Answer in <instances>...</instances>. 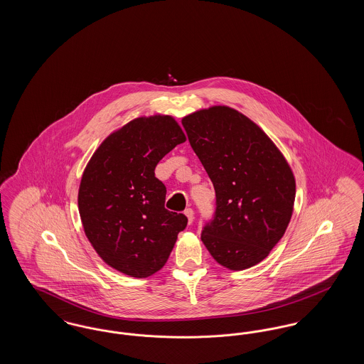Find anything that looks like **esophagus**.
Segmentation results:
<instances>
[{"mask_svg": "<svg viewBox=\"0 0 364 364\" xmlns=\"http://www.w3.org/2000/svg\"><path fill=\"white\" fill-rule=\"evenodd\" d=\"M184 214H186V215H187V218H188V221H190V224L191 223H192V221H193V210H192V208H186V210H184Z\"/></svg>", "mask_w": 364, "mask_h": 364, "instance_id": "esophagus-1", "label": "esophagus"}]
</instances>
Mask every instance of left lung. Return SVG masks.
Listing matches in <instances>:
<instances>
[{"instance_id":"obj_1","label":"left lung","mask_w":364,"mask_h":364,"mask_svg":"<svg viewBox=\"0 0 364 364\" xmlns=\"http://www.w3.org/2000/svg\"><path fill=\"white\" fill-rule=\"evenodd\" d=\"M181 122L215 190L202 242L230 270L259 263L292 217L296 186L288 162L255 122L228 106L195 112Z\"/></svg>"}]
</instances>
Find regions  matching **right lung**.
<instances>
[{"label": "right lung", "instance_id": "right-lung-1", "mask_svg": "<svg viewBox=\"0 0 364 364\" xmlns=\"http://www.w3.org/2000/svg\"><path fill=\"white\" fill-rule=\"evenodd\" d=\"M186 135L171 116L139 117L105 139L79 188L87 239L113 269L131 277L158 272L188 218L165 208L158 162Z\"/></svg>", "mask_w": 364, "mask_h": 364}]
</instances>
